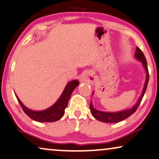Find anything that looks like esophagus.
Here are the masks:
<instances>
[{
	"label": "esophagus",
	"mask_w": 159,
	"mask_h": 159,
	"mask_svg": "<svg viewBox=\"0 0 159 159\" xmlns=\"http://www.w3.org/2000/svg\"><path fill=\"white\" fill-rule=\"evenodd\" d=\"M92 75H92V73H91V72L86 73L85 75H84L83 77L81 78V81H87V82H89V83H92L94 81L93 78H92Z\"/></svg>",
	"instance_id": "34e87169"
}]
</instances>
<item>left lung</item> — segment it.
Returning a JSON list of instances; mask_svg holds the SVG:
<instances>
[{
	"label": "left lung",
	"instance_id": "1",
	"mask_svg": "<svg viewBox=\"0 0 159 159\" xmlns=\"http://www.w3.org/2000/svg\"><path fill=\"white\" fill-rule=\"evenodd\" d=\"M135 56L136 57V59L142 62L143 66L144 67V68H145L146 74H147L146 81H145V84H144V89H143V91H142L141 97L139 98V99L137 103L135 104V106H134L133 108H130V109H128V110H125V111H122L116 112V113H111V112H104V111L96 110L95 108H94L91 101L90 102V105H89L90 111H91L92 116H93L96 120H100V121L103 122H107V123H115V122L122 121V120H125L126 118L129 117L130 115H132V114L136 111V109L138 108L139 104L141 103L142 98L144 97V94L145 93L147 87H148V81H149V72H148V64H147V60H146L145 56H144V53H142V51L140 50V48L138 47H136Z\"/></svg>",
	"mask_w": 159,
	"mask_h": 159
}]
</instances>
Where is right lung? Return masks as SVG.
Instances as JSON below:
<instances>
[{"label": "right lung", "instance_id": "add662e5", "mask_svg": "<svg viewBox=\"0 0 159 159\" xmlns=\"http://www.w3.org/2000/svg\"><path fill=\"white\" fill-rule=\"evenodd\" d=\"M78 84H79V82L78 81H73L68 83L58 101L51 108L41 111H34L29 109L22 103V102L17 96L16 97L20 105L23 108V111L32 120L40 122H55L61 119L65 114V110L68 105V101H69L72 92Z\"/></svg>", "mask_w": 159, "mask_h": 159}]
</instances>
